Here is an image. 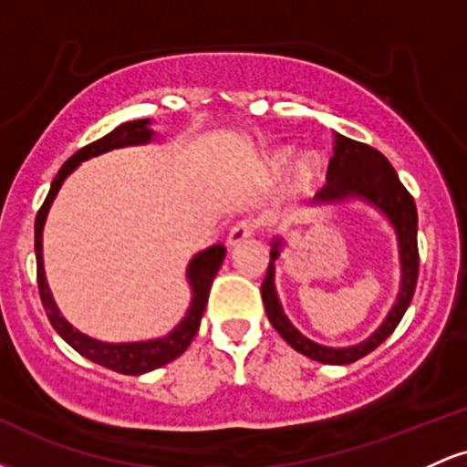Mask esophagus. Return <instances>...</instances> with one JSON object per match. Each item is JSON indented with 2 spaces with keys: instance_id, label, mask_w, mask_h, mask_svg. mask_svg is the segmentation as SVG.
<instances>
[{
  "instance_id": "obj_1",
  "label": "esophagus",
  "mask_w": 467,
  "mask_h": 467,
  "mask_svg": "<svg viewBox=\"0 0 467 467\" xmlns=\"http://www.w3.org/2000/svg\"><path fill=\"white\" fill-rule=\"evenodd\" d=\"M254 233H256V223L252 222V219H241V222H237L233 228H230L228 239H226L228 248H234V245L244 244V241L250 239Z\"/></svg>"
}]
</instances>
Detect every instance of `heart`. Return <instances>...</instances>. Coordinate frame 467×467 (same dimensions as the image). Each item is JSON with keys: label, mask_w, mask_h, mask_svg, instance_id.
I'll list each match as a JSON object with an SVG mask.
<instances>
[{"label": "heart", "mask_w": 467, "mask_h": 467, "mask_svg": "<svg viewBox=\"0 0 467 467\" xmlns=\"http://www.w3.org/2000/svg\"><path fill=\"white\" fill-rule=\"evenodd\" d=\"M292 164V151L289 149H278L265 158V171L270 178H283ZM320 182V164L314 158H303L301 162L294 166L292 178H289V189L296 195H307L314 191V186Z\"/></svg>", "instance_id": "b5f03b06"}]
</instances>
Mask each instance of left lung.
<instances>
[{
  "mask_svg": "<svg viewBox=\"0 0 467 467\" xmlns=\"http://www.w3.org/2000/svg\"><path fill=\"white\" fill-rule=\"evenodd\" d=\"M334 158L329 160V169H327V186L314 197V202L347 203L358 200L373 206L375 211H379L389 219L390 228L395 230L400 248L401 276L398 298H395L393 307H390L384 323L367 340L358 342V345L325 347L309 340L307 336H303L296 327L289 323L285 312H283V305L278 301L275 285V261L281 256V250L285 248V239L283 237H276L272 241L270 265H267L265 281L261 285V298H264L267 318H270L272 327H275L292 349H296L303 356L323 364H351L364 356H368L373 349H378L393 334L395 327L400 325L401 316L406 314V309H409L412 301L417 275H420L417 208L415 200L404 189L395 169L378 149L351 140V138L340 136V133H334Z\"/></svg>",
  "mask_w": 467,
  "mask_h": 467,
  "instance_id": "left-lung-1",
  "label": "left lung"
}]
</instances>
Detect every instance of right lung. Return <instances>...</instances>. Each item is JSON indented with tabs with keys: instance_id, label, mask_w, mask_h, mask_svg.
<instances>
[{
	"instance_id": "obj_1",
	"label": "right lung",
	"mask_w": 467,
	"mask_h": 467,
	"mask_svg": "<svg viewBox=\"0 0 467 467\" xmlns=\"http://www.w3.org/2000/svg\"><path fill=\"white\" fill-rule=\"evenodd\" d=\"M155 138L151 130V120L142 118V120H131L118 125L114 131H109L107 136L100 138L88 147H83L77 151L66 164L58 169L57 178L52 180L50 192H47L44 206L36 213L35 219V254H36V283H39V296L44 303V309L47 314L52 327L57 329V334L72 347L74 351H78L80 356L88 358L100 367L111 368V371L122 373V375H142L153 371V368L164 367L171 360L182 356L189 349L191 340L195 337L197 329H200L203 309H206L208 294H211L213 278H215L217 270L222 267L223 256H226V248L223 245H211V248L197 252L191 259L189 267H186V281L191 285V305L186 309V316L180 320L169 334L162 337H151V340H138V342H103L96 340V337L80 334L78 329H74L72 325L63 318V314L58 312L55 298H52L50 285L46 281V270H44V226L47 213H50L52 202H55L58 189L63 186V182L69 173L78 169L80 162L85 160L96 158V155H103L107 151H114V149H125V147H138V144H149Z\"/></svg>"
}]
</instances>
